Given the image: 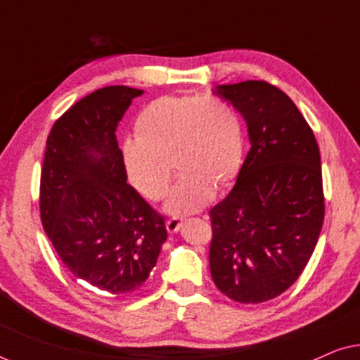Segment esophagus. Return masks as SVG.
I'll return each instance as SVG.
<instances>
[{"label": "esophagus", "instance_id": "1", "mask_svg": "<svg viewBox=\"0 0 360 360\" xmlns=\"http://www.w3.org/2000/svg\"><path fill=\"white\" fill-rule=\"evenodd\" d=\"M165 226H167V231H169L170 234H174V233H176V231L180 229L181 219L180 218H170V219H167Z\"/></svg>", "mask_w": 360, "mask_h": 360}]
</instances>
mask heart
<instances>
[{
    "instance_id": "obj_1",
    "label": "heart",
    "mask_w": 360,
    "mask_h": 360,
    "mask_svg": "<svg viewBox=\"0 0 360 360\" xmlns=\"http://www.w3.org/2000/svg\"><path fill=\"white\" fill-rule=\"evenodd\" d=\"M136 141L122 147L131 184L150 201L164 200L170 214L195 213L211 190H224L238 176L244 154L243 122L228 101L216 96H162L136 117Z\"/></svg>"
}]
</instances>
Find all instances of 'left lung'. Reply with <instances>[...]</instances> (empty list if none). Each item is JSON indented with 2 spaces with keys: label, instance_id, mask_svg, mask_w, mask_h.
I'll use <instances>...</instances> for the list:
<instances>
[{
  "label": "left lung",
  "instance_id": "obj_1",
  "mask_svg": "<svg viewBox=\"0 0 360 360\" xmlns=\"http://www.w3.org/2000/svg\"><path fill=\"white\" fill-rule=\"evenodd\" d=\"M216 93L248 122L250 150L233 190L210 211L211 277L234 302H269L297 282L321 233L319 147L277 86L248 80Z\"/></svg>",
  "mask_w": 360,
  "mask_h": 360
}]
</instances>
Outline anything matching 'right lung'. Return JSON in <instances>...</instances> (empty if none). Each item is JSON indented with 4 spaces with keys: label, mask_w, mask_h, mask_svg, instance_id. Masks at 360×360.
<instances>
[{
    "label": "right lung",
    "mask_w": 360,
    "mask_h": 360,
    "mask_svg": "<svg viewBox=\"0 0 360 360\" xmlns=\"http://www.w3.org/2000/svg\"><path fill=\"white\" fill-rule=\"evenodd\" d=\"M142 90L105 86L53 122L41 174V219L62 264L106 297L134 293L167 239L160 216L127 185L116 127Z\"/></svg>",
    "instance_id": "right-lung-1"
}]
</instances>
